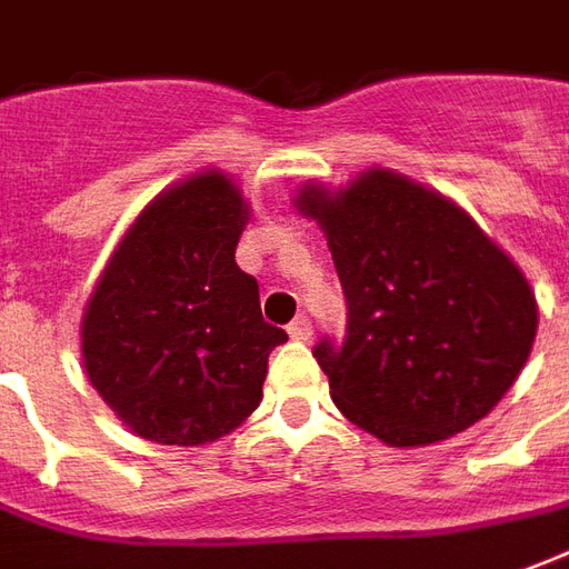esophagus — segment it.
<instances>
[{"label":"esophagus","instance_id":"esophagus-1","mask_svg":"<svg viewBox=\"0 0 569 569\" xmlns=\"http://www.w3.org/2000/svg\"><path fill=\"white\" fill-rule=\"evenodd\" d=\"M288 335L293 340H309L312 337V322H309V316H297L291 325H288Z\"/></svg>","mask_w":569,"mask_h":569}]
</instances>
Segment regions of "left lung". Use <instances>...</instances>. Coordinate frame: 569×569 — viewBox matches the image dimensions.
<instances>
[{
    "instance_id": "obj_1",
    "label": "left lung",
    "mask_w": 569,
    "mask_h": 569,
    "mask_svg": "<svg viewBox=\"0 0 569 569\" xmlns=\"http://www.w3.org/2000/svg\"><path fill=\"white\" fill-rule=\"evenodd\" d=\"M322 222L347 297L343 340L316 362L352 425L390 446H427L480 421L536 340L523 272L461 207L390 170L297 198Z\"/></svg>"
}]
</instances>
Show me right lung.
<instances>
[{"label":"right lung","mask_w":569,"mask_h":569,"mask_svg":"<svg viewBox=\"0 0 569 569\" xmlns=\"http://www.w3.org/2000/svg\"><path fill=\"white\" fill-rule=\"evenodd\" d=\"M247 203L222 172L163 191L120 241L82 316V366L139 437L203 446L260 406L288 335L234 262Z\"/></svg>","instance_id":"obj_1"}]
</instances>
